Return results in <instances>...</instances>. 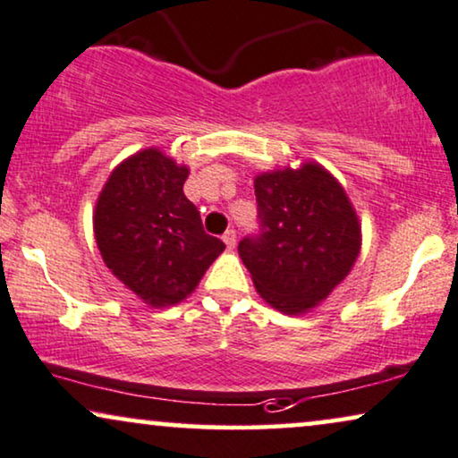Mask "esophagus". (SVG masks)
<instances>
[{
	"label": "esophagus",
	"mask_w": 458,
	"mask_h": 458,
	"mask_svg": "<svg viewBox=\"0 0 458 458\" xmlns=\"http://www.w3.org/2000/svg\"><path fill=\"white\" fill-rule=\"evenodd\" d=\"M223 242L227 243V248H229V250H233V248H235V243H237V233H235V231H233V229H229L227 233L223 235Z\"/></svg>",
	"instance_id": "34e87169"
}]
</instances>
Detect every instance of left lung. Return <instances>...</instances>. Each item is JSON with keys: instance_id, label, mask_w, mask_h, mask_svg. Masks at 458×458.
I'll use <instances>...</instances> for the list:
<instances>
[{"instance_id": "8db88e82", "label": "left lung", "mask_w": 458, "mask_h": 458, "mask_svg": "<svg viewBox=\"0 0 458 458\" xmlns=\"http://www.w3.org/2000/svg\"><path fill=\"white\" fill-rule=\"evenodd\" d=\"M260 235L237 246L254 288L286 316L311 311L353 269L361 225L345 189L322 164L254 176Z\"/></svg>"}]
</instances>
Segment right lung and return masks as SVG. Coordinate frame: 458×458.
I'll return each instance as SVG.
<instances>
[{"label":"right lung","instance_id":"1","mask_svg":"<svg viewBox=\"0 0 458 458\" xmlns=\"http://www.w3.org/2000/svg\"><path fill=\"white\" fill-rule=\"evenodd\" d=\"M187 176L185 164L149 147L113 168L94 208L105 265L153 309L185 301L225 250L182 193Z\"/></svg>","mask_w":458,"mask_h":458}]
</instances>
